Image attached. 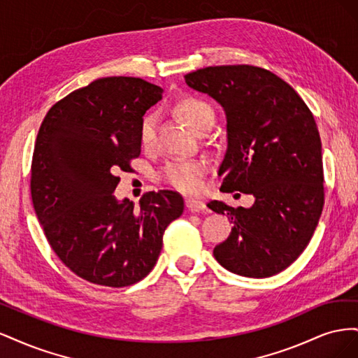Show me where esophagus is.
Wrapping results in <instances>:
<instances>
[{"instance_id": "esophagus-1", "label": "esophagus", "mask_w": 358, "mask_h": 358, "mask_svg": "<svg viewBox=\"0 0 358 358\" xmlns=\"http://www.w3.org/2000/svg\"><path fill=\"white\" fill-rule=\"evenodd\" d=\"M185 204H187L188 210L192 212V213H199V212H204V210H206L204 201L197 200V199H187V200H185Z\"/></svg>"}]
</instances>
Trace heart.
Listing matches in <instances>:
<instances>
[{"instance_id":"1","label":"heart","mask_w":358,"mask_h":358,"mask_svg":"<svg viewBox=\"0 0 358 358\" xmlns=\"http://www.w3.org/2000/svg\"><path fill=\"white\" fill-rule=\"evenodd\" d=\"M178 115L187 122L189 128L199 133L203 128L212 127L215 122V112L209 103L197 96H185L176 103ZM140 145L143 149L154 146L155 142V117L145 116L140 125ZM208 167L200 159H171L161 171V178L170 187L183 192H196L203 185V176Z\"/></svg>"}]
</instances>
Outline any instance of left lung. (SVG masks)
<instances>
[{
  "instance_id": "left-lung-1",
  "label": "left lung",
  "mask_w": 358,
  "mask_h": 358,
  "mask_svg": "<svg viewBox=\"0 0 358 358\" xmlns=\"http://www.w3.org/2000/svg\"><path fill=\"white\" fill-rule=\"evenodd\" d=\"M185 82L224 107L221 191L255 199L249 209L208 203L234 224L213 249L216 262L246 278L282 272L305 251L324 206L321 138L312 112L287 82L254 66L206 67L188 73Z\"/></svg>"
}]
</instances>
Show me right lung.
<instances>
[{"label": "right lung", "mask_w": 358, "mask_h": 358, "mask_svg": "<svg viewBox=\"0 0 358 358\" xmlns=\"http://www.w3.org/2000/svg\"><path fill=\"white\" fill-rule=\"evenodd\" d=\"M159 86L113 76L53 104L38 129L31 197L46 239L73 273L103 287H128L154 268L180 194H143L140 209L116 200L119 171L140 155V125Z\"/></svg>", "instance_id": "add662e5"}]
</instances>
